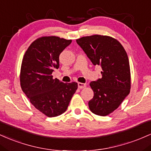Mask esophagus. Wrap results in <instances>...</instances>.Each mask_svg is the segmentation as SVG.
Segmentation results:
<instances>
[{
	"instance_id": "obj_1",
	"label": "esophagus",
	"mask_w": 151,
	"mask_h": 151,
	"mask_svg": "<svg viewBox=\"0 0 151 151\" xmlns=\"http://www.w3.org/2000/svg\"><path fill=\"white\" fill-rule=\"evenodd\" d=\"M78 86L79 88H84L86 87V84L82 83H78Z\"/></svg>"
}]
</instances>
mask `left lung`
Masks as SVG:
<instances>
[{
    "label": "left lung",
    "instance_id": "obj_1",
    "mask_svg": "<svg viewBox=\"0 0 151 151\" xmlns=\"http://www.w3.org/2000/svg\"><path fill=\"white\" fill-rule=\"evenodd\" d=\"M76 42L94 65L102 68V78L90 83L94 96L88 106L94 114L107 116L118 108L130 93L128 55L123 45L110 36L94 35Z\"/></svg>",
    "mask_w": 151,
    "mask_h": 151
}]
</instances>
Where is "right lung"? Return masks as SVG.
<instances>
[{"label": "right lung", "instance_id": "add662e5", "mask_svg": "<svg viewBox=\"0 0 151 151\" xmlns=\"http://www.w3.org/2000/svg\"><path fill=\"white\" fill-rule=\"evenodd\" d=\"M71 42L56 36L42 37L30 44L22 60V91L36 109L48 117L65 112L78 88L77 83H64L52 76L60 65L59 55Z\"/></svg>", "mask_w": 151, "mask_h": 151}]
</instances>
